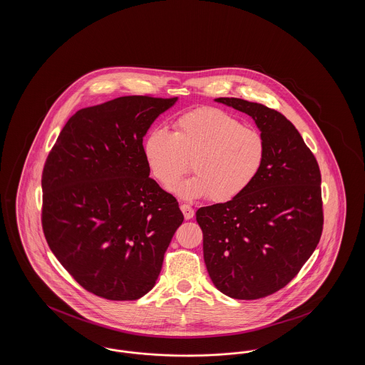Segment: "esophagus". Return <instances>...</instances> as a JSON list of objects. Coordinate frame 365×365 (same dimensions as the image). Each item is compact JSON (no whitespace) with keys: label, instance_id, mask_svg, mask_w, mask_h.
<instances>
[{"label":"esophagus","instance_id":"esophagus-1","mask_svg":"<svg viewBox=\"0 0 365 365\" xmlns=\"http://www.w3.org/2000/svg\"><path fill=\"white\" fill-rule=\"evenodd\" d=\"M180 210H182V213H183V216H185L186 220L192 219V216H194V209L191 208L190 205L182 204V205H180Z\"/></svg>","mask_w":365,"mask_h":365}]
</instances>
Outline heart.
<instances>
[{
    "label": "heart",
    "instance_id": "heart-1",
    "mask_svg": "<svg viewBox=\"0 0 365 365\" xmlns=\"http://www.w3.org/2000/svg\"><path fill=\"white\" fill-rule=\"evenodd\" d=\"M142 153L150 174L165 187L189 171L191 160L195 175L176 185L175 192L228 202L256 180L267 146L259 131L243 127L226 110L202 106L176 118L174 133L152 128L142 142Z\"/></svg>",
    "mask_w": 365,
    "mask_h": 365
}]
</instances>
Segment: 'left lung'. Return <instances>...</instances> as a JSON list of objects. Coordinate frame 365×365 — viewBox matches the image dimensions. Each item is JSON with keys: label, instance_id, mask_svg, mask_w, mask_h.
Listing matches in <instances>:
<instances>
[{"label": "left lung", "instance_id": "left-lung-1", "mask_svg": "<svg viewBox=\"0 0 365 365\" xmlns=\"http://www.w3.org/2000/svg\"><path fill=\"white\" fill-rule=\"evenodd\" d=\"M249 115L265 140L264 167L235 200L198 209L204 260L217 290L237 299L274 294L312 256L323 231L319 164L293 123L241 98H216Z\"/></svg>", "mask_w": 365, "mask_h": 365}]
</instances>
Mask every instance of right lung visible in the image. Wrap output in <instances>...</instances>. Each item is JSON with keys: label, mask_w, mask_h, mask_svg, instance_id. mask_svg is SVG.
Segmentation results:
<instances>
[{"label": "right lung", "mask_w": 365, "mask_h": 365, "mask_svg": "<svg viewBox=\"0 0 365 365\" xmlns=\"http://www.w3.org/2000/svg\"><path fill=\"white\" fill-rule=\"evenodd\" d=\"M178 98L119 97L78 110L46 158L42 228L83 289L112 301L149 293L183 222L174 195L149 178L142 140Z\"/></svg>", "instance_id": "1"}]
</instances>
